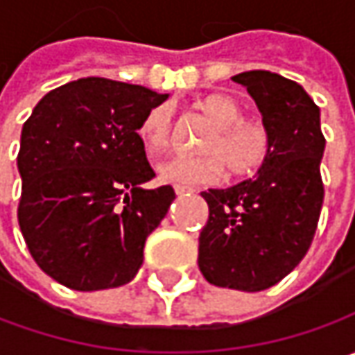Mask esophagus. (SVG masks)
Instances as JSON below:
<instances>
[{
	"label": "esophagus",
	"mask_w": 355,
	"mask_h": 355,
	"mask_svg": "<svg viewBox=\"0 0 355 355\" xmlns=\"http://www.w3.org/2000/svg\"><path fill=\"white\" fill-rule=\"evenodd\" d=\"M175 193H178V196H185V193H191V187H182V185H175Z\"/></svg>",
	"instance_id": "34e87169"
}]
</instances>
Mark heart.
Segmentation results:
<instances>
[{"mask_svg":"<svg viewBox=\"0 0 355 355\" xmlns=\"http://www.w3.org/2000/svg\"><path fill=\"white\" fill-rule=\"evenodd\" d=\"M198 110L213 130L205 136L199 156H173L157 166V180L164 184L193 187L217 184L223 173L233 180H249L265 166L270 138L261 124L243 120L245 110L231 94L215 92L198 103ZM148 154L156 156L170 148L173 112L170 104L150 108L138 128Z\"/></svg>","mask_w":355,"mask_h":355,"instance_id":"heart-1","label":"heart"}]
</instances>
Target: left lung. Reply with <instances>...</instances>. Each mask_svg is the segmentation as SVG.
<instances>
[{"mask_svg":"<svg viewBox=\"0 0 355 355\" xmlns=\"http://www.w3.org/2000/svg\"><path fill=\"white\" fill-rule=\"evenodd\" d=\"M257 103L270 152L257 178L201 198L209 219L199 235V270L223 288L275 286L310 249L320 219L324 134L320 108L298 83L268 71L231 76Z\"/></svg>","mask_w":355,"mask_h":355,"instance_id":"obj_1","label":"left lung"}]
</instances>
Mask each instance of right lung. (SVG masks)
<instances>
[{
	"label": "right lung",
	"instance_id": "1",
	"mask_svg": "<svg viewBox=\"0 0 355 355\" xmlns=\"http://www.w3.org/2000/svg\"><path fill=\"white\" fill-rule=\"evenodd\" d=\"M168 94L101 76L47 92L21 130V233L35 263L73 291L136 277L144 243L175 199L144 189L150 168L138 128Z\"/></svg>",
	"mask_w": 355,
	"mask_h": 355
}]
</instances>
